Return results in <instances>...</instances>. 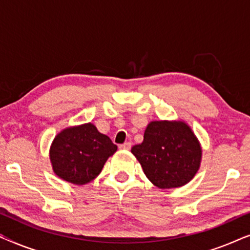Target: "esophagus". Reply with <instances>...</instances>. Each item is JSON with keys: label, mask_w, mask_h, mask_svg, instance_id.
Returning a JSON list of instances; mask_svg holds the SVG:
<instances>
[{"label": "esophagus", "mask_w": 250, "mask_h": 250, "mask_svg": "<svg viewBox=\"0 0 250 250\" xmlns=\"http://www.w3.org/2000/svg\"><path fill=\"white\" fill-rule=\"evenodd\" d=\"M119 149L129 150V149H131V142H125V143H123V145L119 146Z\"/></svg>", "instance_id": "34e87169"}]
</instances>
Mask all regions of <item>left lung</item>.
Segmentation results:
<instances>
[{"instance_id": "left-lung-1", "label": "left lung", "mask_w": 250, "mask_h": 250, "mask_svg": "<svg viewBox=\"0 0 250 250\" xmlns=\"http://www.w3.org/2000/svg\"><path fill=\"white\" fill-rule=\"evenodd\" d=\"M131 152L146 176L159 189L186 186L199 170L203 149L192 129L183 121H152L143 142Z\"/></svg>"}]
</instances>
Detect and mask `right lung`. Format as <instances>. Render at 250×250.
I'll use <instances>...</instances> for the list:
<instances>
[{
    "mask_svg": "<svg viewBox=\"0 0 250 250\" xmlns=\"http://www.w3.org/2000/svg\"><path fill=\"white\" fill-rule=\"evenodd\" d=\"M117 146L86 123L70 126L58 133L50 146V160L54 174L67 182L83 186L101 173Z\"/></svg>",
    "mask_w": 250,
    "mask_h": 250,
    "instance_id": "right-lung-1",
    "label": "right lung"
}]
</instances>
